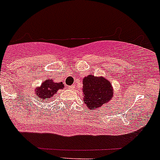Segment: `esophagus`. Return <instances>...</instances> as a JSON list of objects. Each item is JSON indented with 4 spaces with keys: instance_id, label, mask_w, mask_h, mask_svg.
I'll use <instances>...</instances> for the list:
<instances>
[{
    "instance_id": "esophagus-1",
    "label": "esophagus",
    "mask_w": 160,
    "mask_h": 160,
    "mask_svg": "<svg viewBox=\"0 0 160 160\" xmlns=\"http://www.w3.org/2000/svg\"><path fill=\"white\" fill-rule=\"evenodd\" d=\"M74 88H75V86H74V85H73V86L70 87V89H71V90H73Z\"/></svg>"
}]
</instances>
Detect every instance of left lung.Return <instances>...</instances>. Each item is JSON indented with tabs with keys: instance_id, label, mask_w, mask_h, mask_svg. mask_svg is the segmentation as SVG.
Instances as JSON below:
<instances>
[{
	"instance_id": "1",
	"label": "left lung",
	"mask_w": 160,
	"mask_h": 160,
	"mask_svg": "<svg viewBox=\"0 0 160 160\" xmlns=\"http://www.w3.org/2000/svg\"><path fill=\"white\" fill-rule=\"evenodd\" d=\"M82 84L83 101L89 110L98 109L112 98L113 87L106 78L90 74L82 79Z\"/></svg>"
}]
</instances>
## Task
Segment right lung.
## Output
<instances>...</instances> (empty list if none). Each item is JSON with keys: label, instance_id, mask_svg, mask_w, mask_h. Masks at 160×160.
Listing matches in <instances>:
<instances>
[{"label": "right lung", "instance_id": "obj_1", "mask_svg": "<svg viewBox=\"0 0 160 160\" xmlns=\"http://www.w3.org/2000/svg\"><path fill=\"white\" fill-rule=\"evenodd\" d=\"M64 84L62 82H55L52 79L45 80L41 84L40 87H36L35 93L38 96V99L41 101L46 102L53 98V96L57 94L58 90L64 89Z\"/></svg>", "mask_w": 160, "mask_h": 160}]
</instances>
